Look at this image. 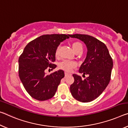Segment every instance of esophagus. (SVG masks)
<instances>
[{
    "label": "esophagus",
    "mask_w": 128,
    "mask_h": 128,
    "mask_svg": "<svg viewBox=\"0 0 128 128\" xmlns=\"http://www.w3.org/2000/svg\"><path fill=\"white\" fill-rule=\"evenodd\" d=\"M70 74H68V73H67V72H65V76L66 77H67V76H70Z\"/></svg>",
    "instance_id": "obj_1"
}]
</instances>
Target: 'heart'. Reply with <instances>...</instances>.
Returning <instances> with one entry per match:
<instances>
[{
	"mask_svg": "<svg viewBox=\"0 0 128 128\" xmlns=\"http://www.w3.org/2000/svg\"><path fill=\"white\" fill-rule=\"evenodd\" d=\"M72 47L75 53L79 50H82V46L81 42H74L72 44ZM55 56L57 57L59 54V46L56 48L55 52H54ZM77 64L74 62L72 61L64 60L58 64L59 68L62 70H65L66 72H70L73 68L76 67Z\"/></svg>",
	"mask_w": 128,
	"mask_h": 128,
	"instance_id": "b5f03b06",
	"label": "heart"
}]
</instances>
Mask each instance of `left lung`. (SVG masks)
Returning a JSON list of instances; mask_svg holds the SVG:
<instances>
[{
  "label": "left lung",
  "instance_id": "8db88e82",
  "mask_svg": "<svg viewBox=\"0 0 128 128\" xmlns=\"http://www.w3.org/2000/svg\"><path fill=\"white\" fill-rule=\"evenodd\" d=\"M84 42L87 48L86 59L78 72L88 78L82 80L74 74V82L70 86L72 96L80 102H90L97 98L108 86L110 80L113 60L104 43L93 36L82 34L69 35Z\"/></svg>",
  "mask_w": 128,
  "mask_h": 128
}]
</instances>
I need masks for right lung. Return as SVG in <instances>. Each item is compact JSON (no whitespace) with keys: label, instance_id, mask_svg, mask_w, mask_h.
<instances>
[{"label":"right lung","instance_id":"right-lung-1","mask_svg":"<svg viewBox=\"0 0 128 128\" xmlns=\"http://www.w3.org/2000/svg\"><path fill=\"white\" fill-rule=\"evenodd\" d=\"M69 35H44L30 42L24 48L19 58V76L26 91L34 98L45 101L54 96L64 77V72L58 70L49 75L47 68L52 70L56 65L55 50Z\"/></svg>","mask_w":128,"mask_h":128}]
</instances>
